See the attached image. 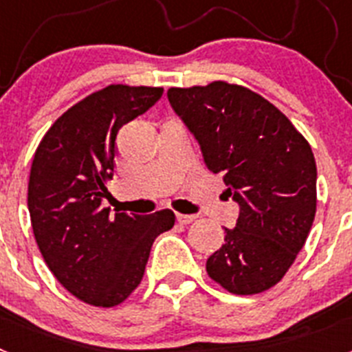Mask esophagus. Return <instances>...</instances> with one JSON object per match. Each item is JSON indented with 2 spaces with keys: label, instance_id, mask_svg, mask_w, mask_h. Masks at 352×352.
Listing matches in <instances>:
<instances>
[{
  "label": "esophagus",
  "instance_id": "34e87169",
  "mask_svg": "<svg viewBox=\"0 0 352 352\" xmlns=\"http://www.w3.org/2000/svg\"><path fill=\"white\" fill-rule=\"evenodd\" d=\"M195 219H197V214H183V213L176 214V220H178L179 223H190L194 222Z\"/></svg>",
  "mask_w": 352,
  "mask_h": 352
}]
</instances>
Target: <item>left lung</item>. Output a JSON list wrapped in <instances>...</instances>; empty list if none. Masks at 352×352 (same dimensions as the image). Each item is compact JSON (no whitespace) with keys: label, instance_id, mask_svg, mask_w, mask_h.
I'll use <instances>...</instances> for the list:
<instances>
[{"label":"left lung","instance_id":"left-lung-1","mask_svg":"<svg viewBox=\"0 0 352 352\" xmlns=\"http://www.w3.org/2000/svg\"><path fill=\"white\" fill-rule=\"evenodd\" d=\"M213 174L238 204L234 229L208 257L206 272L232 294H257L287 273L316 217L312 148L257 93L222 80L167 91Z\"/></svg>","mask_w":352,"mask_h":352}]
</instances>
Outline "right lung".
I'll return each instance as SVG.
<instances>
[{
  "label": "right lung",
  "mask_w": 352,
  "mask_h": 352,
  "mask_svg": "<svg viewBox=\"0 0 352 352\" xmlns=\"http://www.w3.org/2000/svg\"><path fill=\"white\" fill-rule=\"evenodd\" d=\"M162 93L113 84L86 96L54 121L31 164L28 210L43 261L68 292L95 307H114L130 296L155 238L174 226L169 210L111 217L102 206L118 132Z\"/></svg>",
  "instance_id": "obj_1"
}]
</instances>
